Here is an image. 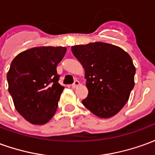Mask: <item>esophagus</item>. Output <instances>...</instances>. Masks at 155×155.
<instances>
[{
  "mask_svg": "<svg viewBox=\"0 0 155 155\" xmlns=\"http://www.w3.org/2000/svg\"><path fill=\"white\" fill-rule=\"evenodd\" d=\"M79 85H80V81H74V83L72 84V88H73V89H75V88H77Z\"/></svg>",
  "mask_w": 155,
  "mask_h": 155,
  "instance_id": "obj_1",
  "label": "esophagus"
}]
</instances>
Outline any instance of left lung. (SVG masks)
Listing matches in <instances>:
<instances>
[{"label":"left lung","mask_w":155,"mask_h":155,"mask_svg":"<svg viewBox=\"0 0 155 155\" xmlns=\"http://www.w3.org/2000/svg\"><path fill=\"white\" fill-rule=\"evenodd\" d=\"M71 51L85 71L89 94L82 104L100 118L115 115L134 86L135 67L130 54L104 42L74 45Z\"/></svg>","instance_id":"1"}]
</instances>
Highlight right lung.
Returning a JSON list of instances; mask_svg holds the SVG:
<instances>
[{"label": "right lung", "instance_id": "1", "mask_svg": "<svg viewBox=\"0 0 155 155\" xmlns=\"http://www.w3.org/2000/svg\"><path fill=\"white\" fill-rule=\"evenodd\" d=\"M66 48L34 47L17 54L7 73L8 91L16 110L33 124H44L54 116L62 91L56 66Z\"/></svg>", "mask_w": 155, "mask_h": 155}]
</instances>
